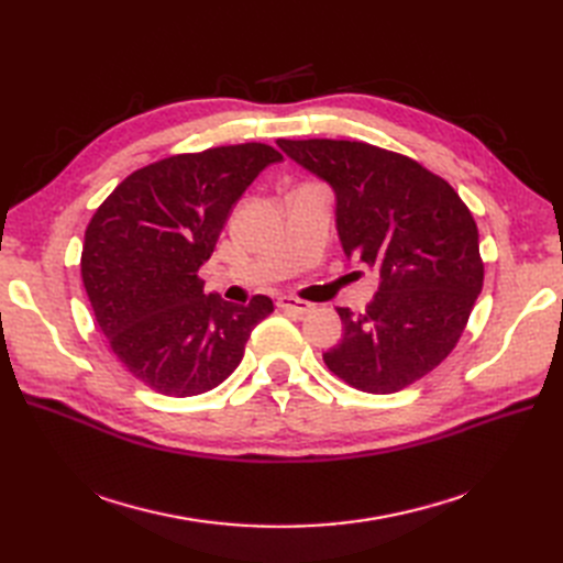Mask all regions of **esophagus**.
<instances>
[{
    "label": "esophagus",
    "mask_w": 563,
    "mask_h": 563,
    "mask_svg": "<svg viewBox=\"0 0 563 563\" xmlns=\"http://www.w3.org/2000/svg\"><path fill=\"white\" fill-rule=\"evenodd\" d=\"M277 305H279V308H284V310H294V312H298V314H308V312L314 310L312 302L300 300V298H296V296H279V298H277Z\"/></svg>",
    "instance_id": "1"
}]
</instances>
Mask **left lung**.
<instances>
[{
    "mask_svg": "<svg viewBox=\"0 0 563 563\" xmlns=\"http://www.w3.org/2000/svg\"><path fill=\"white\" fill-rule=\"evenodd\" d=\"M277 145L331 185L345 255L380 279L364 312L338 308L343 338L323 362L371 395H391L428 376L463 335L484 286L470 209L444 178L397 152L329 139Z\"/></svg>",
    "mask_w": 563,
    "mask_h": 563,
    "instance_id": "obj_1",
    "label": "left lung"
}]
</instances>
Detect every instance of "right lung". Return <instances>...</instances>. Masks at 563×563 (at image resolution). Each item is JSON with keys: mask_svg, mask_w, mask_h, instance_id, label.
Masks as SVG:
<instances>
[{"mask_svg": "<svg viewBox=\"0 0 563 563\" xmlns=\"http://www.w3.org/2000/svg\"><path fill=\"white\" fill-rule=\"evenodd\" d=\"M282 155L265 143L211 147L133 172L84 234L81 279L100 331L135 378L168 397H195L240 366L255 323L275 305L203 294L232 207Z\"/></svg>", "mask_w": 563, "mask_h": 563, "instance_id": "obj_1", "label": "right lung"}]
</instances>
